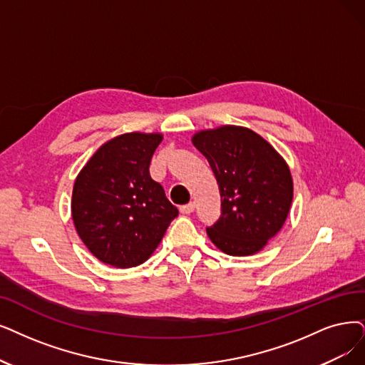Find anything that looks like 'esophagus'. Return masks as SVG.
<instances>
[{"label":"esophagus","instance_id":"obj_1","mask_svg":"<svg viewBox=\"0 0 365 365\" xmlns=\"http://www.w3.org/2000/svg\"><path fill=\"white\" fill-rule=\"evenodd\" d=\"M180 211H181L182 214H192V212L195 211V203H193V202L185 203V205L180 207Z\"/></svg>","mask_w":365,"mask_h":365}]
</instances>
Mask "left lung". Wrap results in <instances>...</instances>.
I'll return each instance as SVG.
<instances>
[{"label":"left lung","instance_id":"obj_1","mask_svg":"<svg viewBox=\"0 0 365 365\" xmlns=\"http://www.w3.org/2000/svg\"><path fill=\"white\" fill-rule=\"evenodd\" d=\"M192 140L207 157L222 199L220 217L207 227L210 240L232 256L257 253L282 229L292 203L286 162L265 139L244 127L207 130Z\"/></svg>","mask_w":365,"mask_h":365}]
</instances>
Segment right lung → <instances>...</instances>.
I'll return each instance as SVG.
<instances>
[{
    "instance_id": "add662e5",
    "label": "right lung",
    "mask_w": 365,
    "mask_h": 365,
    "mask_svg": "<svg viewBox=\"0 0 365 365\" xmlns=\"http://www.w3.org/2000/svg\"><path fill=\"white\" fill-rule=\"evenodd\" d=\"M162 135L127 133L100 147L73 187L71 217L88 250L106 265L143 264L178 215L150 177Z\"/></svg>"
}]
</instances>
